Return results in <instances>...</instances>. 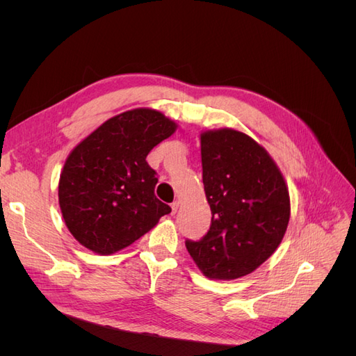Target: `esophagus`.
Instances as JSON below:
<instances>
[{"mask_svg": "<svg viewBox=\"0 0 356 356\" xmlns=\"http://www.w3.org/2000/svg\"><path fill=\"white\" fill-rule=\"evenodd\" d=\"M170 208H172V215H175L177 211H178V208H179V202H174V203H172Z\"/></svg>", "mask_w": 356, "mask_h": 356, "instance_id": "34e87169", "label": "esophagus"}]
</instances>
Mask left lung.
Listing matches in <instances>:
<instances>
[{"label":"left lung","instance_id":"8db88e82","mask_svg":"<svg viewBox=\"0 0 356 356\" xmlns=\"http://www.w3.org/2000/svg\"><path fill=\"white\" fill-rule=\"evenodd\" d=\"M200 153L211 227L186 246L204 276L232 281L252 273L282 242L289 193L270 154L243 132H202Z\"/></svg>","mask_w":356,"mask_h":356}]
</instances>
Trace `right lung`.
I'll use <instances>...</instances> for the list:
<instances>
[{"label": "right lung", "instance_id": "obj_1", "mask_svg": "<svg viewBox=\"0 0 356 356\" xmlns=\"http://www.w3.org/2000/svg\"><path fill=\"white\" fill-rule=\"evenodd\" d=\"M178 124L152 108L111 117L70 153L59 178L68 230L88 250L110 255L152 230L169 204L154 195L147 156Z\"/></svg>", "mask_w": 356, "mask_h": 356}]
</instances>
